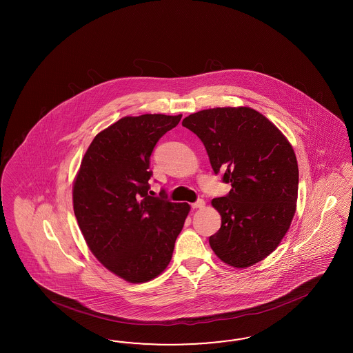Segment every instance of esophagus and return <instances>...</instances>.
<instances>
[{
    "instance_id": "obj_1",
    "label": "esophagus",
    "mask_w": 353,
    "mask_h": 353,
    "mask_svg": "<svg viewBox=\"0 0 353 353\" xmlns=\"http://www.w3.org/2000/svg\"><path fill=\"white\" fill-rule=\"evenodd\" d=\"M204 204L205 203H204L203 199H198L196 202L192 203V208H194V210H196V208H203Z\"/></svg>"
}]
</instances>
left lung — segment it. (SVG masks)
Returning <instances> with one entry per match:
<instances>
[{
    "mask_svg": "<svg viewBox=\"0 0 353 353\" xmlns=\"http://www.w3.org/2000/svg\"><path fill=\"white\" fill-rule=\"evenodd\" d=\"M203 142L212 170L232 183L212 199L221 228L210 246L225 264L247 268L270 255L296 210L299 170L292 146L264 115L250 107H216L182 120Z\"/></svg>",
    "mask_w": 353,
    "mask_h": 353,
    "instance_id": "obj_1",
    "label": "left lung"
}]
</instances>
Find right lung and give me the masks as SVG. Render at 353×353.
I'll return each mask as SVG.
<instances>
[{"label":"right lung","instance_id":"obj_1","mask_svg":"<svg viewBox=\"0 0 353 353\" xmlns=\"http://www.w3.org/2000/svg\"><path fill=\"white\" fill-rule=\"evenodd\" d=\"M181 118L120 119L97 134L76 174L74 212L86 245L103 267L130 283L148 282L168 267L190 211L188 203L148 192L151 152Z\"/></svg>","mask_w":353,"mask_h":353}]
</instances>
